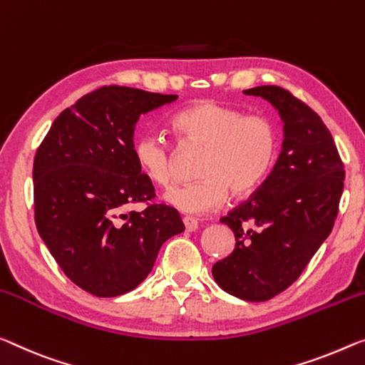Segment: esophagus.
<instances>
[{"mask_svg":"<svg viewBox=\"0 0 365 365\" xmlns=\"http://www.w3.org/2000/svg\"><path fill=\"white\" fill-rule=\"evenodd\" d=\"M182 223H184V227H186L187 232H195V230H197V227H199L197 220H195V218H192V217H184Z\"/></svg>","mask_w":365,"mask_h":365,"instance_id":"1","label":"esophagus"}]
</instances>
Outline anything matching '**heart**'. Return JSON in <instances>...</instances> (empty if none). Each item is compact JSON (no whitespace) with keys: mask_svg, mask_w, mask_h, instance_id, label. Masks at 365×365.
Wrapping results in <instances>:
<instances>
[{"mask_svg":"<svg viewBox=\"0 0 365 365\" xmlns=\"http://www.w3.org/2000/svg\"><path fill=\"white\" fill-rule=\"evenodd\" d=\"M182 148L200 147L192 182L170 189L168 204L184 214H207L220 207L228 195H246L259 187L272 170L277 155L276 127L266 115L218 101H199L171 119ZM140 171L160 187H170L175 178V151L155 132H145L133 143Z\"/></svg>","mask_w":365,"mask_h":365,"instance_id":"b5f03b06","label":"heart"}]
</instances>
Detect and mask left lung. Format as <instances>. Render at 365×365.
<instances>
[{"mask_svg": "<svg viewBox=\"0 0 365 365\" xmlns=\"http://www.w3.org/2000/svg\"><path fill=\"white\" fill-rule=\"evenodd\" d=\"M261 96L284 120V143L271 175L220 222L233 230V253L212 267L230 295L264 302L290 287L334 225L344 165L315 110L279 86L243 91Z\"/></svg>", "mask_w": 365, "mask_h": 365, "instance_id": "left-lung-1", "label": "left lung"}]
</instances>
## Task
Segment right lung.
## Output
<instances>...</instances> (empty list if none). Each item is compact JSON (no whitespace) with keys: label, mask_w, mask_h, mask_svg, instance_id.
Listing matches in <instances>:
<instances>
[{"label":"right lung","mask_w":365,"mask_h":365,"mask_svg":"<svg viewBox=\"0 0 365 365\" xmlns=\"http://www.w3.org/2000/svg\"><path fill=\"white\" fill-rule=\"evenodd\" d=\"M176 94L127 86L88 93L53 120L34 156V218L71 282L96 297L135 289L161 245L184 232L178 210L155 204L133 158V127ZM143 201L145 209H128Z\"/></svg>","instance_id":"right-lung-1"}]
</instances>
